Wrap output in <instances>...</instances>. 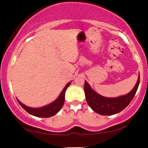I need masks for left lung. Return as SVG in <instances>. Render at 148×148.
<instances>
[{
  "label": "left lung",
  "instance_id": "left-lung-1",
  "mask_svg": "<svg viewBox=\"0 0 148 148\" xmlns=\"http://www.w3.org/2000/svg\"><path fill=\"white\" fill-rule=\"evenodd\" d=\"M140 84V75L136 86L130 93L117 98H106L98 94L91 89L89 84L85 81L84 91L87 103L96 113L103 116L116 114L129 105L136 95Z\"/></svg>",
  "mask_w": 148,
  "mask_h": 148
}]
</instances>
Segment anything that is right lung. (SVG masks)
I'll use <instances>...</instances> for the list:
<instances>
[{"label":"right lung","instance_id":"add662e5","mask_svg":"<svg viewBox=\"0 0 148 148\" xmlns=\"http://www.w3.org/2000/svg\"><path fill=\"white\" fill-rule=\"evenodd\" d=\"M70 84H71V82H69V83L66 85V86L64 87L63 91H62L61 94L60 95V96H59L54 102L49 104V105L46 106L38 108H30V107L26 106L25 105L22 103L20 102L18 100V101L20 105H21L27 113L32 115V116H37V117L40 118L51 117V116H54L55 114H57V113L60 111L62 107L63 106V104L64 103L65 91H66V89L67 88V87L70 85Z\"/></svg>","mask_w":148,"mask_h":148}]
</instances>
